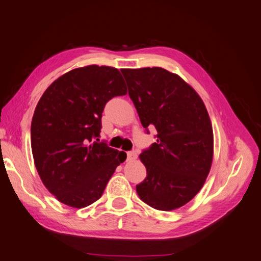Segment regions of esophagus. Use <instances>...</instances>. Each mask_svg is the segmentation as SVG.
I'll list each match as a JSON object with an SVG mask.
<instances>
[{"instance_id": "34e87169", "label": "esophagus", "mask_w": 261, "mask_h": 261, "mask_svg": "<svg viewBox=\"0 0 261 261\" xmlns=\"http://www.w3.org/2000/svg\"><path fill=\"white\" fill-rule=\"evenodd\" d=\"M137 156H138V155H137V153H136L135 150L127 151V153H126V160L127 161H135L137 159Z\"/></svg>"}]
</instances>
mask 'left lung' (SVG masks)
<instances>
[{
	"label": "left lung",
	"instance_id": "1",
	"mask_svg": "<svg viewBox=\"0 0 261 261\" xmlns=\"http://www.w3.org/2000/svg\"><path fill=\"white\" fill-rule=\"evenodd\" d=\"M145 129L158 140L139 155L147 177L141 201L161 211L188 203L201 191L213 159V131L204 102L177 74L161 67L121 69Z\"/></svg>",
	"mask_w": 261,
	"mask_h": 261
}]
</instances>
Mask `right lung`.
Returning <instances> with one entry per match:
<instances>
[{"label": "right lung", "instance_id": "obj_1", "mask_svg": "<svg viewBox=\"0 0 261 261\" xmlns=\"http://www.w3.org/2000/svg\"><path fill=\"white\" fill-rule=\"evenodd\" d=\"M124 94L120 70L90 65L61 75L37 102L32 153L42 182L59 202L76 209L92 204L125 161L124 151L92 143L100 135L106 102Z\"/></svg>", "mask_w": 261, "mask_h": 261}]
</instances>
